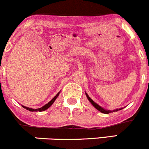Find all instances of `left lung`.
I'll list each match as a JSON object with an SVG mask.
<instances>
[{"label":"left lung","instance_id":"obj_1","mask_svg":"<svg viewBox=\"0 0 149 149\" xmlns=\"http://www.w3.org/2000/svg\"><path fill=\"white\" fill-rule=\"evenodd\" d=\"M85 95H86V96H87V98H88V100L90 101V103H91L92 104V106H93L94 107H95L96 108V109H97V110L99 111H100V112H102V113H105V114H109V113H113V112H114V111H118V110H121V109H123L122 108H121V109H115V110H113V111H110V110H106V109H103V108L102 107H101L100 105H98V104H97V103H95V102H94L93 100H92L91 98H90V97L88 96V94L86 93V92H85Z\"/></svg>","mask_w":149,"mask_h":149}]
</instances>
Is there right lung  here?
<instances>
[{
    "label": "right lung",
    "mask_w": 149,
    "mask_h": 149,
    "mask_svg": "<svg viewBox=\"0 0 149 149\" xmlns=\"http://www.w3.org/2000/svg\"><path fill=\"white\" fill-rule=\"evenodd\" d=\"M59 93H60V92H58L57 95H56V96L54 97V98H53L52 100L50 101V102H49L48 103L46 104L45 105H44L43 107H42L41 108H39V109H31V108H29V107H24V106H22V107L24 108V109H26V110L30 111H40H40H45V110H47V109H48V108H49V107H51V106L52 105V104L54 103V101L56 100V99L57 98L58 96H59Z\"/></svg>",
    "instance_id": "obj_1"
}]
</instances>
